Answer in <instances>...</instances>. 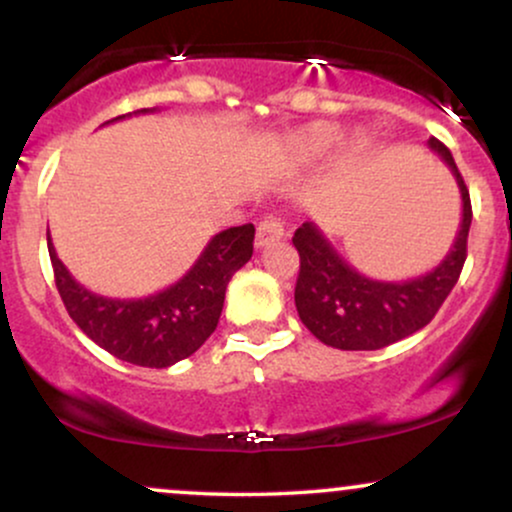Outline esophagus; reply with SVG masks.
Returning <instances> with one entry per match:
<instances>
[{"label":"esophagus","mask_w":512,"mask_h":512,"mask_svg":"<svg viewBox=\"0 0 512 512\" xmlns=\"http://www.w3.org/2000/svg\"><path fill=\"white\" fill-rule=\"evenodd\" d=\"M284 238V223L281 219H274V216H267V219L260 221V226H257V248H267V245H274L279 243V240Z\"/></svg>","instance_id":"1"}]
</instances>
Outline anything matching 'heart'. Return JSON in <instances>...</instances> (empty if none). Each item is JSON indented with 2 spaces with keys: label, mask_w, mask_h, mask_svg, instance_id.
I'll use <instances>...</instances> for the list:
<instances>
[{
  "label": "heart",
  "mask_w": 512,
  "mask_h": 512,
  "mask_svg": "<svg viewBox=\"0 0 512 512\" xmlns=\"http://www.w3.org/2000/svg\"><path fill=\"white\" fill-rule=\"evenodd\" d=\"M337 142H339V129L332 125H325V122H317V125L301 129V132L296 134V139H293V146H296V151L301 156L313 158V156L327 154L332 146H337ZM361 146H363L361 139H356V149H361Z\"/></svg>",
  "instance_id": "heart-1"
}]
</instances>
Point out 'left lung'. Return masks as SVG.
I'll return each instance as SVG.
<instances>
[{
    "mask_svg": "<svg viewBox=\"0 0 512 512\" xmlns=\"http://www.w3.org/2000/svg\"><path fill=\"white\" fill-rule=\"evenodd\" d=\"M428 146L452 170L462 195L460 231L433 272L409 281H375L358 274L313 221H305L293 233L301 257L296 310L322 344L344 351H375L395 344L426 327L460 279L467 260L472 202L448 146L436 137L428 139Z\"/></svg>",
    "mask_w": 512,
    "mask_h": 512,
    "instance_id": "8db88e82",
    "label": "left lung"
}]
</instances>
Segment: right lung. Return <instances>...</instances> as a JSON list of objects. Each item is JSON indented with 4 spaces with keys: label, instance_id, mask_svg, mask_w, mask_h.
<instances>
[{
    "label": "right lung",
    "instance_id": "right-lung-1",
    "mask_svg": "<svg viewBox=\"0 0 512 512\" xmlns=\"http://www.w3.org/2000/svg\"><path fill=\"white\" fill-rule=\"evenodd\" d=\"M137 113L151 110L144 108ZM122 117L125 115L115 120ZM252 240V223L216 233L190 272L168 289L146 298L98 296L69 274L57 257L50 233L48 250L64 308L88 339L120 361L144 368H168L195 354L216 330L226 286L252 257Z\"/></svg>",
    "mask_w": 512,
    "mask_h": 512
}]
</instances>
